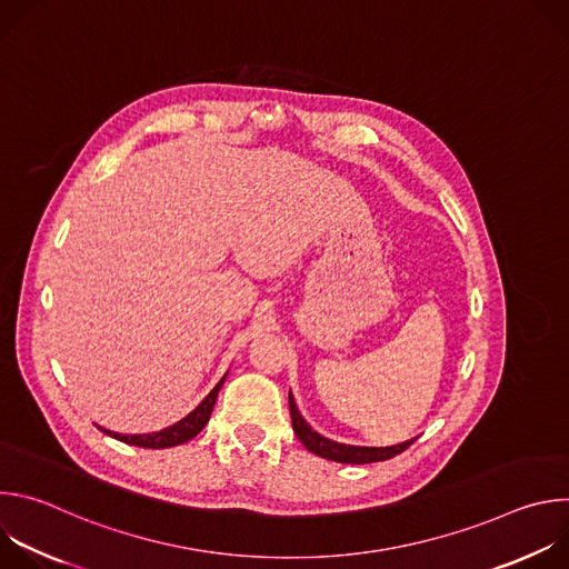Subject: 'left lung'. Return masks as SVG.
I'll return each instance as SVG.
<instances>
[{
    "label": "left lung",
    "mask_w": 569,
    "mask_h": 569,
    "mask_svg": "<svg viewBox=\"0 0 569 569\" xmlns=\"http://www.w3.org/2000/svg\"><path fill=\"white\" fill-rule=\"evenodd\" d=\"M288 402H290V417H292V430L299 437V441L306 446V450H310L317 457L331 459L338 463H373V461H385L391 459L396 455H400L402 450H408L415 439H408L396 446H351V443H340L333 441L329 437H321L317 430L310 428V423L301 417L292 391L288 393Z\"/></svg>",
    "instance_id": "left-lung-1"
}]
</instances>
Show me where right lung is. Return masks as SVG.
Wrapping results in <instances>:
<instances>
[{"label": "right lung", "mask_w": 569, "mask_h": 569, "mask_svg": "<svg viewBox=\"0 0 569 569\" xmlns=\"http://www.w3.org/2000/svg\"><path fill=\"white\" fill-rule=\"evenodd\" d=\"M227 373L220 378V382L202 398V402L198 405V408L193 412H189L184 419H180L178 423L164 428V430H157V432H143V435H121V432H112V430H106L101 426H97L101 432L128 443V446H139V448H173V446H182L187 441H191L196 435L202 432V428L209 423L211 419V412H213V405H216V398H218V391L224 382Z\"/></svg>", "instance_id": "add662e5"}]
</instances>
